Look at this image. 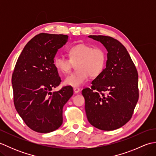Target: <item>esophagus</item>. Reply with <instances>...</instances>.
Returning <instances> with one entry per match:
<instances>
[{"label": "esophagus", "mask_w": 156, "mask_h": 156, "mask_svg": "<svg viewBox=\"0 0 156 156\" xmlns=\"http://www.w3.org/2000/svg\"><path fill=\"white\" fill-rule=\"evenodd\" d=\"M73 90H74V92L75 94H77L80 91V89L79 88H73Z\"/></svg>", "instance_id": "obj_1"}]
</instances>
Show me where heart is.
<instances>
[{
	"label": "heart",
	"instance_id": "1",
	"mask_svg": "<svg viewBox=\"0 0 156 156\" xmlns=\"http://www.w3.org/2000/svg\"><path fill=\"white\" fill-rule=\"evenodd\" d=\"M69 59L62 55H56L54 58V65L58 70L66 74L76 64L77 70L66 76L64 84L72 87H80L92 77L98 76L103 71L107 62L105 51L101 48H94L85 44H76L68 49Z\"/></svg>",
	"mask_w": 156,
	"mask_h": 156
}]
</instances>
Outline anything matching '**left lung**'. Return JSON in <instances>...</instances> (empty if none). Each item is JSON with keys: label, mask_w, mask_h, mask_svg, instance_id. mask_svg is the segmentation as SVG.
I'll return each mask as SVG.
<instances>
[{"label": "left lung", "mask_w": 156, "mask_h": 156, "mask_svg": "<svg viewBox=\"0 0 156 156\" xmlns=\"http://www.w3.org/2000/svg\"><path fill=\"white\" fill-rule=\"evenodd\" d=\"M107 51L106 68L82 90L88 122L103 131L121 127L130 120L139 98L138 74L123 45L104 35H89ZM102 91H107L105 95Z\"/></svg>", "instance_id": "8db88e82"}]
</instances>
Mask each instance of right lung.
Instances as JSON below:
<instances>
[{
	"mask_svg": "<svg viewBox=\"0 0 156 156\" xmlns=\"http://www.w3.org/2000/svg\"><path fill=\"white\" fill-rule=\"evenodd\" d=\"M68 36L40 34L23 48L12 76L14 104L28 127L38 133L58 129L63 122V107L73 95L71 87L54 92L61 82L54 58Z\"/></svg>",
	"mask_w": 156,
	"mask_h": 156,
	"instance_id": "right-lung-1",
	"label": "right lung"
}]
</instances>
